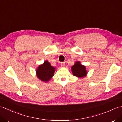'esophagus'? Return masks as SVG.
<instances>
[{
	"instance_id": "34e87169",
	"label": "esophagus",
	"mask_w": 122,
	"mask_h": 122,
	"mask_svg": "<svg viewBox=\"0 0 122 122\" xmlns=\"http://www.w3.org/2000/svg\"><path fill=\"white\" fill-rule=\"evenodd\" d=\"M61 66L62 67V68H64V67L66 66V64H65V63H61Z\"/></svg>"
}]
</instances>
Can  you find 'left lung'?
I'll list each match as a JSON object with an SVG mask.
<instances>
[{"mask_svg": "<svg viewBox=\"0 0 122 122\" xmlns=\"http://www.w3.org/2000/svg\"><path fill=\"white\" fill-rule=\"evenodd\" d=\"M72 72L74 76L79 78H83L87 74V71L85 66L82 65L80 61H76L71 68Z\"/></svg>", "mask_w": 122, "mask_h": 122, "instance_id": "left-lung-1", "label": "left lung"}]
</instances>
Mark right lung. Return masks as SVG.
<instances>
[{
    "label": "right lung",
    "instance_id": "add662e5",
    "mask_svg": "<svg viewBox=\"0 0 122 122\" xmlns=\"http://www.w3.org/2000/svg\"><path fill=\"white\" fill-rule=\"evenodd\" d=\"M55 70L56 68L52 66L48 60H46L43 64L39 65L36 73L39 79L46 83L52 78Z\"/></svg>",
    "mask_w": 122,
    "mask_h": 122
}]
</instances>
